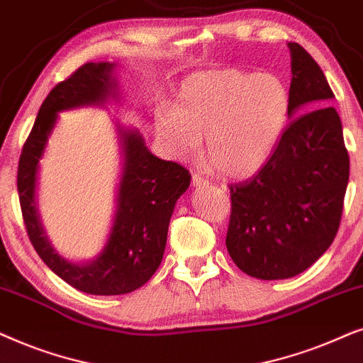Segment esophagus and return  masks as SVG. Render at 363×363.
<instances>
[{
  "instance_id": "esophagus-1",
  "label": "esophagus",
  "mask_w": 363,
  "mask_h": 363,
  "mask_svg": "<svg viewBox=\"0 0 363 363\" xmlns=\"http://www.w3.org/2000/svg\"><path fill=\"white\" fill-rule=\"evenodd\" d=\"M192 186L194 187H201V186H209V179L201 176V174H194L192 176Z\"/></svg>"
}]
</instances>
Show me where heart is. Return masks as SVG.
I'll list each match as a JSON object with an SVG mask.
<instances>
[{
    "label": "heart",
    "mask_w": 363,
    "mask_h": 363,
    "mask_svg": "<svg viewBox=\"0 0 363 363\" xmlns=\"http://www.w3.org/2000/svg\"><path fill=\"white\" fill-rule=\"evenodd\" d=\"M289 109V91L272 72L204 71L181 84L174 109L157 116L156 133L181 159L196 156L206 134L211 162L225 176L245 177L274 151Z\"/></svg>",
    "instance_id": "1"
}]
</instances>
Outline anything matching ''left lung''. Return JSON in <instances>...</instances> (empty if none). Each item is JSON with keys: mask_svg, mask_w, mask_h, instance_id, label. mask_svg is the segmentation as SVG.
I'll return each mask as SVG.
<instances>
[{"mask_svg": "<svg viewBox=\"0 0 363 363\" xmlns=\"http://www.w3.org/2000/svg\"><path fill=\"white\" fill-rule=\"evenodd\" d=\"M289 48L292 121L262 169L229 186L227 250L242 272L262 280L294 277L330 247L349 184V152L330 86L301 45Z\"/></svg>", "mask_w": 363, "mask_h": 363, "instance_id": "8db88e82", "label": "left lung"}]
</instances>
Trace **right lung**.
Listing matches in <instances>:
<instances>
[{
    "label": "right lung",
    "instance_id": "right-lung-1",
    "mask_svg": "<svg viewBox=\"0 0 363 363\" xmlns=\"http://www.w3.org/2000/svg\"><path fill=\"white\" fill-rule=\"evenodd\" d=\"M113 69L109 62H86L57 83L43 101L18 162L19 206L33 247L57 277L93 296L129 294L152 277L162 260L174 206L191 182L184 166L156 157L139 133L124 131L118 209L103 252L93 262L72 264L48 242L35 207L38 161L60 111L103 104L113 94Z\"/></svg>",
    "mask_w": 363,
    "mask_h": 363
}]
</instances>
